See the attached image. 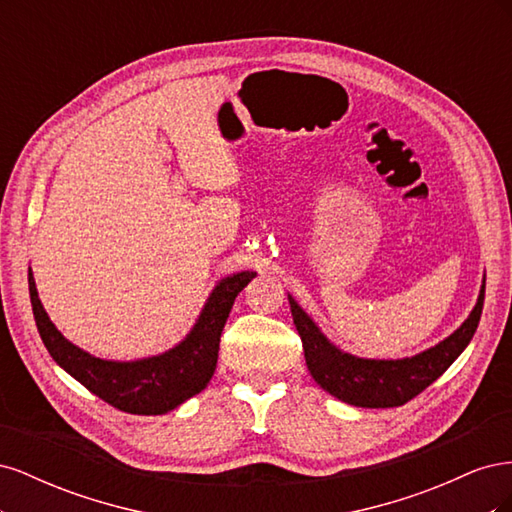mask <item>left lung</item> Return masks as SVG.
Returning a JSON list of instances; mask_svg holds the SVG:
<instances>
[{
  "label": "left lung",
  "instance_id": "1",
  "mask_svg": "<svg viewBox=\"0 0 512 512\" xmlns=\"http://www.w3.org/2000/svg\"><path fill=\"white\" fill-rule=\"evenodd\" d=\"M288 301L294 327H297L303 342L307 369L322 389L350 406L395 408L423 393L466 350L478 327L480 314H483L485 284L480 288L472 314L451 337L412 356V359L399 361L359 359V356L337 350L290 294Z\"/></svg>",
  "mask_w": 512,
  "mask_h": 512
}]
</instances>
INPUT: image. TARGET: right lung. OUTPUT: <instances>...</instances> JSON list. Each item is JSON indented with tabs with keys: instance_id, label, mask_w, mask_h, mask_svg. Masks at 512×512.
Listing matches in <instances>:
<instances>
[{
	"instance_id": "right-lung-1",
	"label": "right lung",
	"mask_w": 512,
	"mask_h": 512,
	"mask_svg": "<svg viewBox=\"0 0 512 512\" xmlns=\"http://www.w3.org/2000/svg\"><path fill=\"white\" fill-rule=\"evenodd\" d=\"M254 275V271H241L224 277L213 288L194 329L179 346L130 363L104 361L70 344L46 316L32 269H29V297H32L38 333L57 365L117 410L130 414H164L209 384L218 365L220 337L232 303Z\"/></svg>"
}]
</instances>
